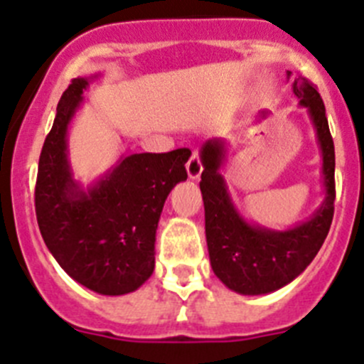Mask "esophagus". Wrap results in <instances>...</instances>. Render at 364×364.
Here are the masks:
<instances>
[{"label":"esophagus","mask_w":364,"mask_h":364,"mask_svg":"<svg viewBox=\"0 0 364 364\" xmlns=\"http://www.w3.org/2000/svg\"><path fill=\"white\" fill-rule=\"evenodd\" d=\"M186 171H188V178L190 179H199V178H201L203 165H201V159H199V151H198V149H193V151H192V156H190L188 163H186Z\"/></svg>","instance_id":"34e87169"}]
</instances>
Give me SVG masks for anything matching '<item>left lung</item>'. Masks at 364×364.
Returning a JSON list of instances; mask_svg holds the SVG:
<instances>
[{"instance_id":"1","label":"left lung","mask_w":364,"mask_h":364,"mask_svg":"<svg viewBox=\"0 0 364 364\" xmlns=\"http://www.w3.org/2000/svg\"><path fill=\"white\" fill-rule=\"evenodd\" d=\"M291 77V71H287ZM293 93L314 125L321 152L325 199L304 223L289 230H269L247 223L232 201L220 168L226 147L220 138H212L201 147V193L205 203V230L210 264L228 289L239 294H267L291 284L312 262L327 239L334 215V141L320 93L307 79L293 82ZM266 113H260V118Z\"/></svg>"}]
</instances>
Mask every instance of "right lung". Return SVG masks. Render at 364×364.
I'll use <instances>...</instances> for the list:
<instances>
[{"label":"right lung","instance_id":"right-lung-1","mask_svg":"<svg viewBox=\"0 0 364 364\" xmlns=\"http://www.w3.org/2000/svg\"><path fill=\"white\" fill-rule=\"evenodd\" d=\"M98 79H73L60 97L44 140L36 183V215L44 244L59 266L105 296L136 291L154 271V242L166 196L186 181L188 149L122 156L82 188L68 161V127L82 93Z\"/></svg>","mask_w":364,"mask_h":364}]
</instances>
